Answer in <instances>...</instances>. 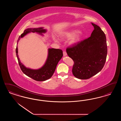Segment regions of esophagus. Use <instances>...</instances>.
<instances>
[{"instance_id":"esophagus-1","label":"esophagus","mask_w":121,"mask_h":121,"mask_svg":"<svg viewBox=\"0 0 121 121\" xmlns=\"http://www.w3.org/2000/svg\"><path fill=\"white\" fill-rule=\"evenodd\" d=\"M63 56H67V52H65V51H64V52H63Z\"/></svg>"}]
</instances>
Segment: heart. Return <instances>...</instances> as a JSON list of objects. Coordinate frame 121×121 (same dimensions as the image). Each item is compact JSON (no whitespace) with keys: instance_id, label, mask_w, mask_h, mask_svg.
Here are the masks:
<instances>
[{"instance_id":"1","label":"heart","mask_w":121,"mask_h":121,"mask_svg":"<svg viewBox=\"0 0 121 121\" xmlns=\"http://www.w3.org/2000/svg\"><path fill=\"white\" fill-rule=\"evenodd\" d=\"M82 37V34L77 29L72 30L69 32L65 33L61 36V38H71L69 41V45L73 46L77 44L81 40ZM52 40L55 42H58V40L55 37H52Z\"/></svg>"}]
</instances>
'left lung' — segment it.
Instances as JSON below:
<instances>
[{"label": "left lung", "mask_w": 121, "mask_h": 121, "mask_svg": "<svg viewBox=\"0 0 121 121\" xmlns=\"http://www.w3.org/2000/svg\"><path fill=\"white\" fill-rule=\"evenodd\" d=\"M94 30L91 36L78 42L66 52L74 61L73 75L80 79H87L103 69L107 55L106 37L97 25L91 23Z\"/></svg>", "instance_id": "left-lung-1"}]
</instances>
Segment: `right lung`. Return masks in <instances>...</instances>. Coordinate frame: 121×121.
<instances>
[{"mask_svg": "<svg viewBox=\"0 0 121 121\" xmlns=\"http://www.w3.org/2000/svg\"><path fill=\"white\" fill-rule=\"evenodd\" d=\"M43 27L38 28H28L24 31L23 34L19 37L17 41V43L21 38L30 33H36L43 36V34H45L47 30ZM16 53L18 64L22 72L26 75L37 81H44L47 80L52 77L55 72L58 62L63 56V51L59 49L48 48V57L44 65L39 69H34L26 67L20 60L18 55L17 46L16 48Z\"/></svg>", "mask_w": 121, "mask_h": 121, "instance_id": "add662e5", "label": "right lung"}]
</instances>
